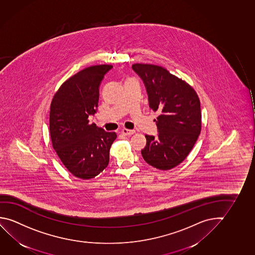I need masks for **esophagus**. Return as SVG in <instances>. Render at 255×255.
<instances>
[{"instance_id":"1","label":"esophagus","mask_w":255,"mask_h":255,"mask_svg":"<svg viewBox=\"0 0 255 255\" xmlns=\"http://www.w3.org/2000/svg\"><path fill=\"white\" fill-rule=\"evenodd\" d=\"M121 132L125 134V135H132V134L135 133V130H133V129H123Z\"/></svg>"}]
</instances>
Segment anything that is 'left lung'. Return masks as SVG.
I'll return each instance as SVG.
<instances>
[{"instance_id":"1","label":"left lung","mask_w":255,"mask_h":255,"mask_svg":"<svg viewBox=\"0 0 255 255\" xmlns=\"http://www.w3.org/2000/svg\"><path fill=\"white\" fill-rule=\"evenodd\" d=\"M132 69L145 84L150 109L159 113L158 137L145 135L142 156L156 169H173L187 157L200 135L199 96L188 83L163 67L135 63Z\"/></svg>"}]
</instances>
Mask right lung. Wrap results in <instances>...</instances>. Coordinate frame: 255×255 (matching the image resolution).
<instances>
[{
  "mask_svg": "<svg viewBox=\"0 0 255 255\" xmlns=\"http://www.w3.org/2000/svg\"><path fill=\"white\" fill-rule=\"evenodd\" d=\"M113 68L102 64L87 67L67 79L52 99L49 130L52 145L73 176L91 179L107 168L116 132L89 124L96 113L99 86Z\"/></svg>",
  "mask_w": 255,
  "mask_h": 255,
  "instance_id": "1",
  "label": "right lung"
}]
</instances>
